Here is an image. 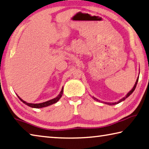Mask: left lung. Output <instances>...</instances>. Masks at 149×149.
I'll return each instance as SVG.
<instances>
[{
	"mask_svg": "<svg viewBox=\"0 0 149 149\" xmlns=\"http://www.w3.org/2000/svg\"><path fill=\"white\" fill-rule=\"evenodd\" d=\"M138 79H139V77H137V80H136V83H135V85H134V87L132 88V90L129 92V93L126 94V96H125V97H124L123 98H122L121 100H120L118 102H115V103H106V102H104L105 104H108V105H115V104H118V103H120V102H123V101H124V100H125L126 98H128V97L130 95V94H132V93H133V92L134 91V90H135V88H136V85H137V82H138ZM93 99L94 100H96V101H99V102H100V100H98V99H96V98H94V97H93Z\"/></svg>",
	"mask_w": 149,
	"mask_h": 149,
	"instance_id": "8db88e82",
	"label": "left lung"
}]
</instances>
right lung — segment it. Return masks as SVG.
I'll return each instance as SVG.
<instances>
[{
    "label": "right lung",
    "instance_id": "1",
    "mask_svg": "<svg viewBox=\"0 0 149 149\" xmlns=\"http://www.w3.org/2000/svg\"><path fill=\"white\" fill-rule=\"evenodd\" d=\"M63 87L62 88V90L61 91L60 94H59L56 97V98H53L52 100H50L47 101V102L40 103V104H31V103H27L25 101L21 99L19 96H17V97L21 102L24 103L25 104H26V105H28V106H29V107H32V108H42V107H45L49 106V105H51L53 104H55V103L57 102L59 100H60V98L62 97V95H63Z\"/></svg>",
    "mask_w": 149,
    "mask_h": 149
}]
</instances>
